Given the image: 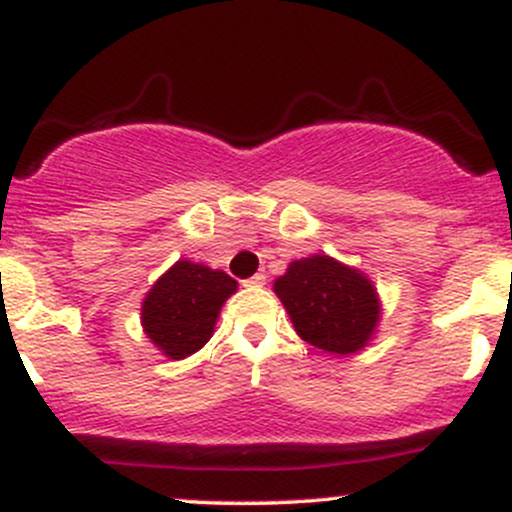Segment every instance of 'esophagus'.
Returning <instances> with one entry per match:
<instances>
[{"instance_id": "34e87169", "label": "esophagus", "mask_w": 512, "mask_h": 512, "mask_svg": "<svg viewBox=\"0 0 512 512\" xmlns=\"http://www.w3.org/2000/svg\"><path fill=\"white\" fill-rule=\"evenodd\" d=\"M265 284H267L265 272H257V274H252L250 279H245V286H265Z\"/></svg>"}]
</instances>
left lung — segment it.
<instances>
[{
  "instance_id": "obj_1",
  "label": "left lung",
  "mask_w": 512,
  "mask_h": 512,
  "mask_svg": "<svg viewBox=\"0 0 512 512\" xmlns=\"http://www.w3.org/2000/svg\"><path fill=\"white\" fill-rule=\"evenodd\" d=\"M274 291L289 311L296 333L330 355H352L367 345L379 301L369 279L325 255L291 262Z\"/></svg>"
}]
</instances>
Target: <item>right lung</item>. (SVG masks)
<instances>
[{
  "label": "right lung",
  "instance_id": "right-lung-1",
  "mask_svg": "<svg viewBox=\"0 0 512 512\" xmlns=\"http://www.w3.org/2000/svg\"><path fill=\"white\" fill-rule=\"evenodd\" d=\"M233 291L235 282L226 272L177 262L145 296V333L167 357L194 355L209 342L218 311Z\"/></svg>",
  "mask_w": 512,
  "mask_h": 512
}]
</instances>
